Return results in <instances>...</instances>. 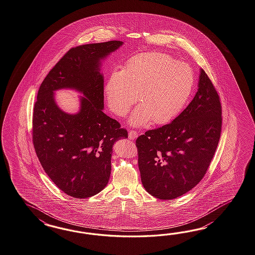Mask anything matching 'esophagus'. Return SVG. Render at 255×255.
<instances>
[{"label":"esophagus","mask_w":255,"mask_h":255,"mask_svg":"<svg viewBox=\"0 0 255 255\" xmlns=\"http://www.w3.org/2000/svg\"><path fill=\"white\" fill-rule=\"evenodd\" d=\"M128 134H129V139H130V140H133V139H135V138L138 136L137 131H135V130H129V133H128Z\"/></svg>","instance_id":"1"}]
</instances>
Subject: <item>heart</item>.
Segmentation results:
<instances>
[{
  "instance_id": "heart-1",
  "label": "heart",
  "mask_w": 255,
  "mask_h": 255,
  "mask_svg": "<svg viewBox=\"0 0 255 255\" xmlns=\"http://www.w3.org/2000/svg\"><path fill=\"white\" fill-rule=\"evenodd\" d=\"M194 75L185 62L162 52H145L131 57L122 72L112 73L106 83L110 109L124 118L138 100L139 107L130 124L143 126L171 122L184 108L192 93Z\"/></svg>"
}]
</instances>
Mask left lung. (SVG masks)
I'll return each instance as SVG.
<instances>
[{
  "mask_svg": "<svg viewBox=\"0 0 255 255\" xmlns=\"http://www.w3.org/2000/svg\"><path fill=\"white\" fill-rule=\"evenodd\" d=\"M198 91L172 123L136 139L138 167L147 193L162 200L180 197L204 178L222 127L218 91L202 69Z\"/></svg>",
  "mask_w": 255,
  "mask_h": 255,
  "instance_id": "1",
  "label": "left lung"
}]
</instances>
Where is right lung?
<instances>
[{"mask_svg": "<svg viewBox=\"0 0 255 255\" xmlns=\"http://www.w3.org/2000/svg\"><path fill=\"white\" fill-rule=\"evenodd\" d=\"M123 44L119 40L72 48L41 83L32 119V141L45 172L61 191L74 198L101 192L112 170V146L128 131L102 112L104 81L100 61ZM75 88L85 96L81 112H62L53 92Z\"/></svg>", "mask_w": 255, "mask_h": 255, "instance_id": "right-lung-1", "label": "right lung"}]
</instances>
